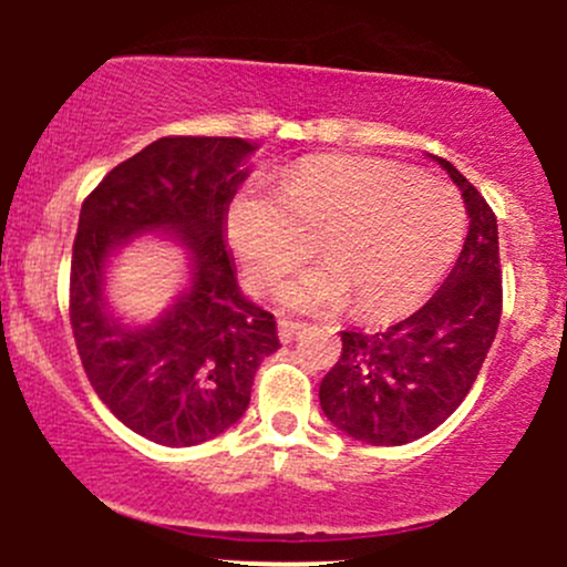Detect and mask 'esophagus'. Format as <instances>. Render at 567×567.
Instances as JSON below:
<instances>
[{"label": "esophagus", "mask_w": 567, "mask_h": 567, "mask_svg": "<svg viewBox=\"0 0 567 567\" xmlns=\"http://www.w3.org/2000/svg\"><path fill=\"white\" fill-rule=\"evenodd\" d=\"M307 329V323H301V320H290V318H282L279 320V340L282 342H293L296 334H301V331Z\"/></svg>", "instance_id": "obj_1"}]
</instances>
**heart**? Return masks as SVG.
Segmentation results:
<instances>
[{"label":"heart","mask_w":567,"mask_h":567,"mask_svg":"<svg viewBox=\"0 0 567 567\" xmlns=\"http://www.w3.org/2000/svg\"><path fill=\"white\" fill-rule=\"evenodd\" d=\"M466 210L453 186L379 158L323 156L296 164L279 192L249 186L227 210V238L251 288L271 290L312 255L285 299L301 310L353 301L362 318L414 307L458 255Z\"/></svg>","instance_id":"b5f03b06"}]
</instances>
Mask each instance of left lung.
Returning a JSON list of instances; mask_svg holds the SVG:
<instances>
[{
	"instance_id": "obj_1",
	"label": "left lung",
	"mask_w": 567,
	"mask_h": 567,
	"mask_svg": "<svg viewBox=\"0 0 567 567\" xmlns=\"http://www.w3.org/2000/svg\"><path fill=\"white\" fill-rule=\"evenodd\" d=\"M468 233L453 271L425 307L384 331H342V357L320 381V409L340 431L398 447L436 431L463 403L502 316L496 216L447 158Z\"/></svg>"
}]
</instances>
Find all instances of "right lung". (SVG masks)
<instances>
[{"instance_id": "obj_1", "label": "right lung", "mask_w": 567, "mask_h": 567, "mask_svg": "<svg viewBox=\"0 0 567 567\" xmlns=\"http://www.w3.org/2000/svg\"><path fill=\"white\" fill-rule=\"evenodd\" d=\"M255 145L233 136H162L84 197L71 257V329L106 409L164 447L219 436L247 411L255 373L279 348L277 320L241 296L225 219ZM167 226L195 255L189 293L158 324L120 330L100 285L107 251Z\"/></svg>"}]
</instances>
